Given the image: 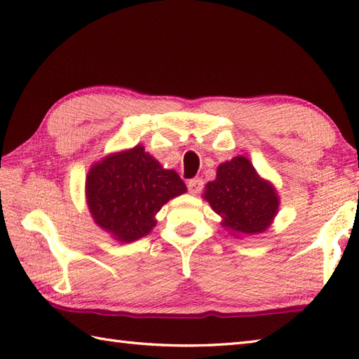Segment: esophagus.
<instances>
[{
    "instance_id": "esophagus-1",
    "label": "esophagus",
    "mask_w": 359,
    "mask_h": 359,
    "mask_svg": "<svg viewBox=\"0 0 359 359\" xmlns=\"http://www.w3.org/2000/svg\"><path fill=\"white\" fill-rule=\"evenodd\" d=\"M203 188V180L202 179H191L188 182V189L191 194H199Z\"/></svg>"
}]
</instances>
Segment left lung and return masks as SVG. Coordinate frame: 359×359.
Masks as SVG:
<instances>
[{"instance_id":"8db88e82","label":"left lung","mask_w":359,"mask_h":359,"mask_svg":"<svg viewBox=\"0 0 359 359\" xmlns=\"http://www.w3.org/2000/svg\"><path fill=\"white\" fill-rule=\"evenodd\" d=\"M203 199L222 217L234 238L265 233L279 211V194L247 157L236 156L217 166L216 179L205 185Z\"/></svg>"}]
</instances>
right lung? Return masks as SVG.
Here are the masks:
<instances>
[{"instance_id": "right-lung-1", "label": "right lung", "mask_w": 359, "mask_h": 359, "mask_svg": "<svg viewBox=\"0 0 359 359\" xmlns=\"http://www.w3.org/2000/svg\"><path fill=\"white\" fill-rule=\"evenodd\" d=\"M184 193L187 185L179 174L165 170L143 144L97 160L85 184L90 217L121 243L148 236L160 208Z\"/></svg>"}]
</instances>
